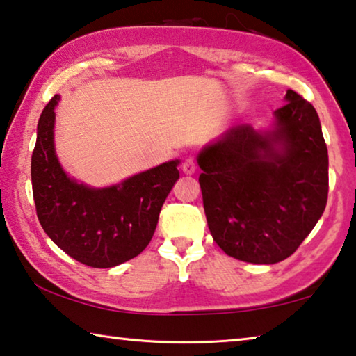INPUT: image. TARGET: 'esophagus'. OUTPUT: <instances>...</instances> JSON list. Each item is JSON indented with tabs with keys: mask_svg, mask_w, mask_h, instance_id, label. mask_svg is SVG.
<instances>
[{
	"mask_svg": "<svg viewBox=\"0 0 356 356\" xmlns=\"http://www.w3.org/2000/svg\"><path fill=\"white\" fill-rule=\"evenodd\" d=\"M182 171L185 174H195V171H196V160H195V156H188V159L184 161V163H182Z\"/></svg>",
	"mask_w": 356,
	"mask_h": 356,
	"instance_id": "obj_1",
	"label": "esophagus"
}]
</instances>
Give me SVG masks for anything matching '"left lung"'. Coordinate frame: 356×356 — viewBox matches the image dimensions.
I'll list each match as a JSON object with an SVG mask.
<instances>
[{
    "label": "left lung",
    "instance_id": "left-lung-1",
    "mask_svg": "<svg viewBox=\"0 0 356 356\" xmlns=\"http://www.w3.org/2000/svg\"><path fill=\"white\" fill-rule=\"evenodd\" d=\"M275 116L268 134L236 125L197 156L210 234L243 262L293 254L328 200V150L316 108L289 89Z\"/></svg>",
    "mask_w": 356,
    "mask_h": 356
}]
</instances>
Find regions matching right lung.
<instances>
[{"label": "right lung", "mask_w": 356, "mask_h": 356, "mask_svg": "<svg viewBox=\"0 0 356 356\" xmlns=\"http://www.w3.org/2000/svg\"><path fill=\"white\" fill-rule=\"evenodd\" d=\"M48 102L38 124L31 159L35 212L47 236L88 267L130 261L152 238L161 206L179 179V160L136 174L110 188H89L67 177L53 144L55 106Z\"/></svg>", "instance_id": "obj_1"}]
</instances>
